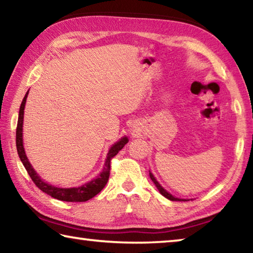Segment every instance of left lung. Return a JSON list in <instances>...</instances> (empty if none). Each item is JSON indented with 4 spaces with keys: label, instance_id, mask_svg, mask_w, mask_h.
Listing matches in <instances>:
<instances>
[{
    "label": "left lung",
    "instance_id": "left-lung-1",
    "mask_svg": "<svg viewBox=\"0 0 253 253\" xmlns=\"http://www.w3.org/2000/svg\"><path fill=\"white\" fill-rule=\"evenodd\" d=\"M149 177H151V179L152 181L154 182V184H155L156 185V187L158 188V191L161 192V194L163 195V196H165L166 199H169V200H170V201H186V200H182V199H177V198H174V196L172 195V194H169L168 191L166 190H164V188H163L162 186H161V184L158 183L157 181H156V178L154 177V175L152 174V173H149Z\"/></svg>",
    "mask_w": 253,
    "mask_h": 253
}]
</instances>
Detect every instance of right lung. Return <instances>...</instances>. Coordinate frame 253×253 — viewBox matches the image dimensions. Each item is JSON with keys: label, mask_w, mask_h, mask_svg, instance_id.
<instances>
[{"label": "right lung", "mask_w": 253, "mask_h": 253, "mask_svg": "<svg viewBox=\"0 0 253 253\" xmlns=\"http://www.w3.org/2000/svg\"><path fill=\"white\" fill-rule=\"evenodd\" d=\"M29 92V91H28ZM27 95L24 96L22 104L20 106L19 111V119H18V126H16V149H18V154L20 156V160L24 165L25 169L29 174V176L31 177L33 183L40 188L42 192H44L52 198L60 200V201H66V202H85V201L92 199L93 196H96L99 192L105 187V185L108 182L109 174H110V164H111V158L115 157L118 154V152L125 146L128 143L127 137H123V138L117 142L115 145L111 146L109 149L108 155H107V160L105 163V168L102 169L99 176L97 178L92 179L91 182L84 184L83 186L79 187H72V188H61V187H54L50 184L45 183L38 176V174L34 172L31 164L28 161V157L25 155L24 148H23V142H22V126H23V114H24V106L25 101H27Z\"/></svg>", "instance_id": "obj_1"}]
</instances>
